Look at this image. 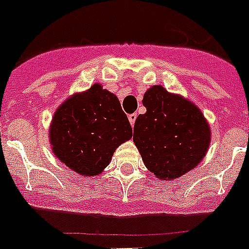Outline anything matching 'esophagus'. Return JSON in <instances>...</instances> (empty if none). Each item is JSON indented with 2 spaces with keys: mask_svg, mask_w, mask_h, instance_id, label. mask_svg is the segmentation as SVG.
<instances>
[{
  "mask_svg": "<svg viewBox=\"0 0 249 249\" xmlns=\"http://www.w3.org/2000/svg\"><path fill=\"white\" fill-rule=\"evenodd\" d=\"M135 120H137V114H130V115H129V121H130L131 126H134Z\"/></svg>",
  "mask_w": 249,
  "mask_h": 249,
  "instance_id": "esophagus-1",
  "label": "esophagus"
}]
</instances>
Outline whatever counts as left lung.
<instances>
[{"label": "left lung", "mask_w": 249, "mask_h": 249, "mask_svg": "<svg viewBox=\"0 0 249 249\" xmlns=\"http://www.w3.org/2000/svg\"><path fill=\"white\" fill-rule=\"evenodd\" d=\"M145 114L134 124V139L148 170L160 179H175L201 162L210 143L208 121L199 108L162 86L144 93Z\"/></svg>", "instance_id": "left-lung-1"}]
</instances>
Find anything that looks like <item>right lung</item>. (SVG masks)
Wrapping results in <instances>:
<instances>
[{
	"mask_svg": "<svg viewBox=\"0 0 249 249\" xmlns=\"http://www.w3.org/2000/svg\"><path fill=\"white\" fill-rule=\"evenodd\" d=\"M133 129L114 93L93 85L60 105L50 126L54 154L78 175L96 176Z\"/></svg>",
	"mask_w": 249,
	"mask_h": 249,
	"instance_id": "1",
	"label": "right lung"
}]
</instances>
